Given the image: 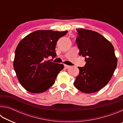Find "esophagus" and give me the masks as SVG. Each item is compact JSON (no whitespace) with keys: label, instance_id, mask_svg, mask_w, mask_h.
Here are the masks:
<instances>
[{"label":"esophagus","instance_id":"34e87169","mask_svg":"<svg viewBox=\"0 0 123 123\" xmlns=\"http://www.w3.org/2000/svg\"><path fill=\"white\" fill-rule=\"evenodd\" d=\"M64 67H65V68H66V69H68V68H69L70 67V66L65 64V65H64Z\"/></svg>","mask_w":123,"mask_h":123}]
</instances>
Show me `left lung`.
I'll return each instance as SVG.
<instances>
[{"instance_id": "obj_1", "label": "left lung", "mask_w": 123, "mask_h": 123, "mask_svg": "<svg viewBox=\"0 0 123 123\" xmlns=\"http://www.w3.org/2000/svg\"><path fill=\"white\" fill-rule=\"evenodd\" d=\"M79 55L85 57V67H79L74 86L85 93L97 92L106 85L117 65L113 45L99 33L76 29Z\"/></svg>"}]
</instances>
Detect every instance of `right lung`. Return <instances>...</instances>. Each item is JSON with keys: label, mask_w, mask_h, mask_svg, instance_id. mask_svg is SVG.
Listing matches in <instances>:
<instances>
[{"label": "right lung", "mask_w": 123, "mask_h": 123, "mask_svg": "<svg viewBox=\"0 0 123 123\" xmlns=\"http://www.w3.org/2000/svg\"><path fill=\"white\" fill-rule=\"evenodd\" d=\"M68 31L37 30L19 42L15 51L13 68L18 80L27 91L40 93L53 86L63 64L46 59L56 56L55 47Z\"/></svg>", "instance_id": "1"}]
</instances>
